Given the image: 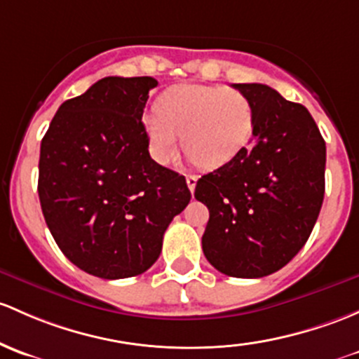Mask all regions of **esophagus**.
Segmentation results:
<instances>
[{"instance_id":"1","label":"esophagus","mask_w":359,"mask_h":359,"mask_svg":"<svg viewBox=\"0 0 359 359\" xmlns=\"http://www.w3.org/2000/svg\"><path fill=\"white\" fill-rule=\"evenodd\" d=\"M186 180H187V187H189V191L194 192L196 182H198V177H196V175H186Z\"/></svg>"}]
</instances>
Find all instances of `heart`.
<instances>
[{
    "instance_id": "1",
    "label": "heart",
    "mask_w": 359,
    "mask_h": 359,
    "mask_svg": "<svg viewBox=\"0 0 359 359\" xmlns=\"http://www.w3.org/2000/svg\"><path fill=\"white\" fill-rule=\"evenodd\" d=\"M154 160L168 163L182 146L191 160L206 170L230 163L249 144L255 130V107L233 88L177 84L158 97L156 111L144 116Z\"/></svg>"
}]
</instances>
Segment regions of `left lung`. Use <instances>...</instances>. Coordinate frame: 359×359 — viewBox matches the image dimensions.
<instances>
[{"instance_id": "1", "label": "left lung", "mask_w": 359, "mask_h": 359, "mask_svg": "<svg viewBox=\"0 0 359 359\" xmlns=\"http://www.w3.org/2000/svg\"><path fill=\"white\" fill-rule=\"evenodd\" d=\"M255 107V130L224 167L196 184L210 210L203 252L222 273L259 278L306 244L325 194V141L303 104L265 84H233Z\"/></svg>"}]
</instances>
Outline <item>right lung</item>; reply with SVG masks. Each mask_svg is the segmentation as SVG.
<instances>
[{
	"instance_id": "add662e5",
	"label": "right lung",
	"mask_w": 359,
	"mask_h": 359,
	"mask_svg": "<svg viewBox=\"0 0 359 359\" xmlns=\"http://www.w3.org/2000/svg\"><path fill=\"white\" fill-rule=\"evenodd\" d=\"M153 77H104L67 100L41 141V210L63 255L94 277L144 273L191 201L184 175L149 156Z\"/></svg>"
}]
</instances>
